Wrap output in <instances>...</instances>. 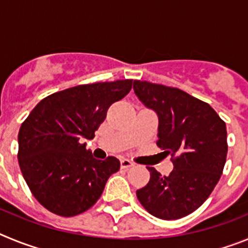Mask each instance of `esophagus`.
Listing matches in <instances>:
<instances>
[{
	"instance_id": "obj_1",
	"label": "esophagus",
	"mask_w": 248,
	"mask_h": 248,
	"mask_svg": "<svg viewBox=\"0 0 248 248\" xmlns=\"http://www.w3.org/2000/svg\"><path fill=\"white\" fill-rule=\"evenodd\" d=\"M134 165H135V164L129 159H122V160H120V166H122V169H124V170H128V169L133 168Z\"/></svg>"
}]
</instances>
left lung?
I'll use <instances>...</instances> for the list:
<instances>
[{
  "mask_svg": "<svg viewBox=\"0 0 248 248\" xmlns=\"http://www.w3.org/2000/svg\"><path fill=\"white\" fill-rule=\"evenodd\" d=\"M134 92L159 117L156 145L171 155L169 176L146 166L138 200L155 217L177 220L198 210L217 185L227 156L226 124L207 103L163 84L134 80Z\"/></svg>",
  "mask_w": 248,
  "mask_h": 248,
  "instance_id": "obj_1",
  "label": "left lung"
}]
</instances>
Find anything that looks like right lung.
I'll list each match as a JSON object with an SVG mask.
<instances>
[{"label":"right lung","instance_id":"right-lung-1","mask_svg":"<svg viewBox=\"0 0 248 248\" xmlns=\"http://www.w3.org/2000/svg\"><path fill=\"white\" fill-rule=\"evenodd\" d=\"M133 79L82 84L50 94L22 123L18 164L36 200L71 217L99 200L107 180L120 169L114 156L97 160L82 144L93 139L113 103L130 92Z\"/></svg>","mask_w":248,"mask_h":248}]
</instances>
